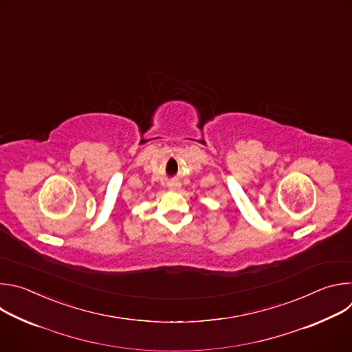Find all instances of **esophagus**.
<instances>
[{"mask_svg":"<svg viewBox=\"0 0 352 352\" xmlns=\"http://www.w3.org/2000/svg\"><path fill=\"white\" fill-rule=\"evenodd\" d=\"M168 188H170L171 190H178V189L181 188V185H179V182H170V184H168Z\"/></svg>","mask_w":352,"mask_h":352,"instance_id":"34e87169","label":"esophagus"}]
</instances>
